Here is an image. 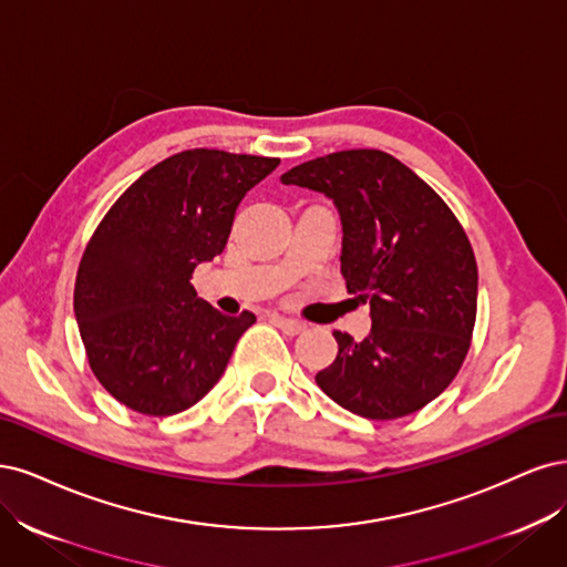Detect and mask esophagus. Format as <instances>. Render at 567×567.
Masks as SVG:
<instances>
[{
  "mask_svg": "<svg viewBox=\"0 0 567 567\" xmlns=\"http://www.w3.org/2000/svg\"><path fill=\"white\" fill-rule=\"evenodd\" d=\"M272 322H276L287 337H297V334H301V332L306 330L303 322L291 320V318H280V316H276V318H272Z\"/></svg>",
  "mask_w": 567,
  "mask_h": 567,
  "instance_id": "esophagus-1",
  "label": "esophagus"
}]
</instances>
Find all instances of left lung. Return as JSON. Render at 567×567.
<instances>
[{
    "label": "left lung",
    "instance_id": "8db88e82",
    "mask_svg": "<svg viewBox=\"0 0 567 567\" xmlns=\"http://www.w3.org/2000/svg\"><path fill=\"white\" fill-rule=\"evenodd\" d=\"M280 181L334 199L341 276L372 310L368 339L334 332L339 353L316 374L318 386L374 422L422 410L460 372L476 324L478 266L460 218L383 151L330 153Z\"/></svg>",
    "mask_w": 567,
    "mask_h": 567
}]
</instances>
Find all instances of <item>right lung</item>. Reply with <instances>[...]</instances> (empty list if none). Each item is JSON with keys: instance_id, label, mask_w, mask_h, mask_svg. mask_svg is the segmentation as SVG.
<instances>
[{"instance_id": "obj_1", "label": "right lung", "mask_w": 567, "mask_h": 567, "mask_svg": "<svg viewBox=\"0 0 567 567\" xmlns=\"http://www.w3.org/2000/svg\"><path fill=\"white\" fill-rule=\"evenodd\" d=\"M278 157L181 151L138 176L89 237L75 318L89 368L117 403L172 416L221 379L254 313L224 316L190 285L221 254L237 205Z\"/></svg>"}]
</instances>
